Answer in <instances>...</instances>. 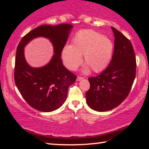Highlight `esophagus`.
I'll use <instances>...</instances> for the list:
<instances>
[{
  "mask_svg": "<svg viewBox=\"0 0 149 149\" xmlns=\"http://www.w3.org/2000/svg\"><path fill=\"white\" fill-rule=\"evenodd\" d=\"M83 79H84V77H83L78 76V77H77V81H81V80Z\"/></svg>",
  "mask_w": 149,
  "mask_h": 149,
  "instance_id": "1",
  "label": "esophagus"
}]
</instances>
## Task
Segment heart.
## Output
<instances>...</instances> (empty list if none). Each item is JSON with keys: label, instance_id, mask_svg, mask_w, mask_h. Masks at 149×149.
<instances>
[{"label": "heart", "instance_id": "obj_1", "mask_svg": "<svg viewBox=\"0 0 149 149\" xmlns=\"http://www.w3.org/2000/svg\"><path fill=\"white\" fill-rule=\"evenodd\" d=\"M114 44L112 40L92 29H84L77 33L72 39V45H65L62 50L63 62L67 68L75 70L82 61L86 64L84 71L89 68L93 72L104 70L112 59Z\"/></svg>", "mask_w": 149, "mask_h": 149}]
</instances>
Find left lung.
Returning <instances> with one entry per match:
<instances>
[{
  "instance_id": "obj_1",
  "label": "left lung",
  "mask_w": 149,
  "mask_h": 149,
  "mask_svg": "<svg viewBox=\"0 0 149 149\" xmlns=\"http://www.w3.org/2000/svg\"><path fill=\"white\" fill-rule=\"evenodd\" d=\"M114 54L101 74L89 78L87 103L93 110L104 112L117 107L129 95L136 75V58L132 42L114 27Z\"/></svg>"
}]
</instances>
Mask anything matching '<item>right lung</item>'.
Listing matches in <instances>:
<instances>
[{
	"label": "right lung",
	"mask_w": 149,
	"mask_h": 149,
	"mask_svg": "<svg viewBox=\"0 0 149 149\" xmlns=\"http://www.w3.org/2000/svg\"><path fill=\"white\" fill-rule=\"evenodd\" d=\"M72 25H42L25 35L17 45L15 59L14 81L25 100L41 112H52L64 104L70 85L77 76L63 65L61 54ZM39 36L49 38L54 45L55 54L51 61L41 68H32L24 57L23 48L32 39Z\"/></svg>",
	"instance_id": "obj_1"
}]
</instances>
